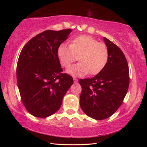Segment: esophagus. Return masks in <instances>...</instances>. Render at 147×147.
Wrapping results in <instances>:
<instances>
[{"mask_svg": "<svg viewBox=\"0 0 147 147\" xmlns=\"http://www.w3.org/2000/svg\"><path fill=\"white\" fill-rule=\"evenodd\" d=\"M73 80H74V83H77L78 81V79L76 78H74Z\"/></svg>", "mask_w": 147, "mask_h": 147, "instance_id": "1", "label": "esophagus"}]
</instances>
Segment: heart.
Listing matches in <instances>:
<instances>
[{
	"label": "heart",
	"mask_w": 147,
	"mask_h": 147,
	"mask_svg": "<svg viewBox=\"0 0 147 147\" xmlns=\"http://www.w3.org/2000/svg\"><path fill=\"white\" fill-rule=\"evenodd\" d=\"M58 56L62 67L67 68L78 60L80 62L69 68L67 72L74 76L99 73L107 64L109 51L104 43L88 35L74 38L69 46L62 44L58 49Z\"/></svg>",
	"instance_id": "1"
}]
</instances>
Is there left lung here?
Listing matches in <instances>:
<instances>
[{
  "instance_id": "1",
  "label": "left lung",
  "mask_w": 147,
  "mask_h": 147,
  "mask_svg": "<svg viewBox=\"0 0 147 147\" xmlns=\"http://www.w3.org/2000/svg\"><path fill=\"white\" fill-rule=\"evenodd\" d=\"M109 59L103 69L92 78L80 79V104L83 111L96 120L107 119L121 105L129 85V67L119 47L104 37Z\"/></svg>"
}]
</instances>
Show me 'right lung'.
Returning a JSON list of instances; mask_svg holds the SVG:
<instances>
[{
	"mask_svg": "<svg viewBox=\"0 0 147 147\" xmlns=\"http://www.w3.org/2000/svg\"><path fill=\"white\" fill-rule=\"evenodd\" d=\"M71 32L46 30L33 37L20 53L18 86L24 106L34 116L44 118L57 112L73 85L72 76L62 73L57 54L59 46Z\"/></svg>",
	"mask_w": 147,
	"mask_h": 147,
	"instance_id": "1",
	"label": "right lung"
}]
</instances>
